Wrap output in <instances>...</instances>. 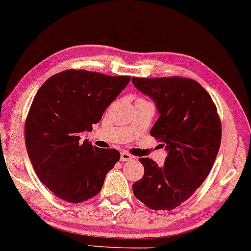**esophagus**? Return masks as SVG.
I'll return each instance as SVG.
<instances>
[{"mask_svg": "<svg viewBox=\"0 0 251 251\" xmlns=\"http://www.w3.org/2000/svg\"><path fill=\"white\" fill-rule=\"evenodd\" d=\"M132 156L130 155V153L128 152H121V157H120V160L121 161H128V160H131L132 159Z\"/></svg>", "mask_w": 251, "mask_h": 251, "instance_id": "esophagus-1", "label": "esophagus"}]
</instances>
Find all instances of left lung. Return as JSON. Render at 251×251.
<instances>
[{"mask_svg": "<svg viewBox=\"0 0 251 251\" xmlns=\"http://www.w3.org/2000/svg\"><path fill=\"white\" fill-rule=\"evenodd\" d=\"M132 84L155 101L159 118L150 134L164 142L163 166L140 158L145 174L133 194L151 210L171 211L194 194L211 172L221 144L217 106L201 84L185 77H132Z\"/></svg>", "mask_w": 251, "mask_h": 251, "instance_id": "1", "label": "left lung"}]
</instances>
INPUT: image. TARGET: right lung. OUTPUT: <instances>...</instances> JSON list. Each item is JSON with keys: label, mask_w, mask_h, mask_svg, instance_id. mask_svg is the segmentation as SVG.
<instances>
[{"label": "right lung", "mask_w": 251, "mask_h": 251, "mask_svg": "<svg viewBox=\"0 0 251 251\" xmlns=\"http://www.w3.org/2000/svg\"><path fill=\"white\" fill-rule=\"evenodd\" d=\"M129 82L130 76L67 69L37 92L25 126L26 151L38 178L59 199L80 203L99 194L120 159L117 149L80 141V132L92 131Z\"/></svg>", "instance_id": "add662e5"}]
</instances>
